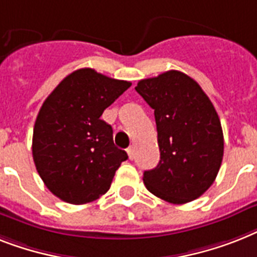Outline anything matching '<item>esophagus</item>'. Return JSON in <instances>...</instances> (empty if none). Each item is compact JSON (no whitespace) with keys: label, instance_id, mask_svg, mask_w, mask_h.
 Instances as JSON below:
<instances>
[{"label":"esophagus","instance_id":"obj_1","mask_svg":"<svg viewBox=\"0 0 257 257\" xmlns=\"http://www.w3.org/2000/svg\"><path fill=\"white\" fill-rule=\"evenodd\" d=\"M126 152H128L129 160H132V158L135 157V148H133V147H129L128 149H126Z\"/></svg>","mask_w":257,"mask_h":257}]
</instances>
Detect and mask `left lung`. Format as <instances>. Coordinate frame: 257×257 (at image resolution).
I'll return each instance as SVG.
<instances>
[{"label": "left lung", "mask_w": 257, "mask_h": 257, "mask_svg": "<svg viewBox=\"0 0 257 257\" xmlns=\"http://www.w3.org/2000/svg\"><path fill=\"white\" fill-rule=\"evenodd\" d=\"M136 91L154 109L160 162L144 172L150 193L169 203L197 199L211 186L222 165L223 131L211 100L181 71L143 79Z\"/></svg>", "instance_id": "1"}]
</instances>
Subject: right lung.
I'll list each match as a JSON object with an SVG mask.
<instances>
[{"mask_svg":"<svg viewBox=\"0 0 257 257\" xmlns=\"http://www.w3.org/2000/svg\"><path fill=\"white\" fill-rule=\"evenodd\" d=\"M131 85L80 68L60 81L42 104L33 133V158L55 197L84 204L109 190L128 154L114 147L112 126L100 116Z\"/></svg>","mask_w":257,"mask_h":257,"instance_id":"right-lung-1","label":"right lung"}]
</instances>
